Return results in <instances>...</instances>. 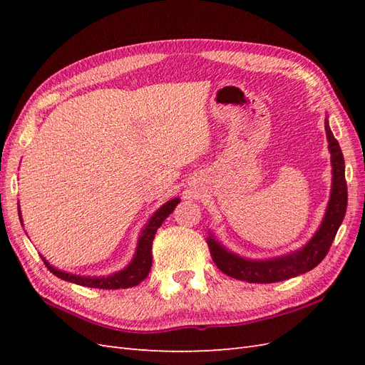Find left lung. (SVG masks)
<instances>
[{"instance_id": "obj_1", "label": "left lung", "mask_w": 365, "mask_h": 365, "mask_svg": "<svg viewBox=\"0 0 365 365\" xmlns=\"http://www.w3.org/2000/svg\"><path fill=\"white\" fill-rule=\"evenodd\" d=\"M326 134L329 140V150L332 153V195L326 210V216L322 227L311 242L300 251L292 252L289 256L256 262L247 260L228 252L220 247L213 237H208L207 244L210 254L216 267L230 277L244 280L248 283H275L288 280L295 275L304 274L314 269L329 252L332 242L336 236V231L344 219L347 210V182L344 173V157L339 148V143L334 137L326 120Z\"/></svg>"}]
</instances>
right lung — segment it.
<instances>
[{
	"label": "right lung",
	"instance_id": "add662e5",
	"mask_svg": "<svg viewBox=\"0 0 365 365\" xmlns=\"http://www.w3.org/2000/svg\"><path fill=\"white\" fill-rule=\"evenodd\" d=\"M178 202L180 200L176 197V200L165 202L160 210H157L155 215L150 217L149 224L145 227V230H143L134 260L130 262V264L126 269L120 271L117 274L108 275V277H81V275L67 274L63 271L54 269L53 267H50V263L46 259L42 257V260L46 263V267L50 269V272H53L56 277L76 283V284H81V286H88V288L125 289V288H130V286H137L149 275V271L152 267V242H153V237H155L157 230L163 224V220L173 212V208L178 205Z\"/></svg>",
	"mask_w": 365,
	"mask_h": 365
}]
</instances>
